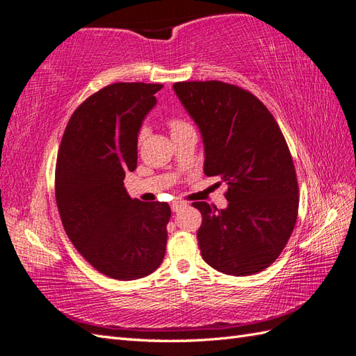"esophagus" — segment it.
Listing matches in <instances>:
<instances>
[{
  "label": "esophagus",
  "instance_id": "34e87169",
  "mask_svg": "<svg viewBox=\"0 0 356 356\" xmlns=\"http://www.w3.org/2000/svg\"><path fill=\"white\" fill-rule=\"evenodd\" d=\"M184 206H186V202H183V201H173L170 204V209H172V212H178V210L183 209Z\"/></svg>",
  "mask_w": 356,
  "mask_h": 356
}]
</instances>
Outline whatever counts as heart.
Segmentation results:
<instances>
[{"label":"heart","mask_w":356,"mask_h":356,"mask_svg":"<svg viewBox=\"0 0 356 356\" xmlns=\"http://www.w3.org/2000/svg\"><path fill=\"white\" fill-rule=\"evenodd\" d=\"M187 126H188V124H187V122H186L184 120H179V118H172V120H169L170 132H177V130L183 129V127H187ZM140 136H143V132H141Z\"/></svg>","instance_id":"1"}]
</instances>
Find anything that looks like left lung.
<instances>
[{
    "label": "left lung",
    "instance_id": "left-lung-1",
    "mask_svg": "<svg viewBox=\"0 0 356 356\" xmlns=\"http://www.w3.org/2000/svg\"><path fill=\"white\" fill-rule=\"evenodd\" d=\"M173 90L200 127L204 173L229 186L226 209L193 202L202 215L197 234L202 259L235 277L267 269L286 248L300 204L278 122L253 93L234 84L183 81Z\"/></svg>",
    "mask_w": 356,
    "mask_h": 356
}]
</instances>
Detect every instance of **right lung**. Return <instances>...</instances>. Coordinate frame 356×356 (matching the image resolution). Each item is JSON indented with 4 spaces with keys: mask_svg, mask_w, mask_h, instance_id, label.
Wrapping results in <instances>:
<instances>
[{
    "mask_svg": "<svg viewBox=\"0 0 356 356\" xmlns=\"http://www.w3.org/2000/svg\"><path fill=\"white\" fill-rule=\"evenodd\" d=\"M163 84L115 83L72 115L55 169V197L64 230L92 267L130 281L161 266L168 243V202H143L124 188L136 169L138 132Z\"/></svg>",
    "mask_w": 356,
    "mask_h": 356,
    "instance_id": "right-lung-1",
    "label": "right lung"
}]
</instances>
